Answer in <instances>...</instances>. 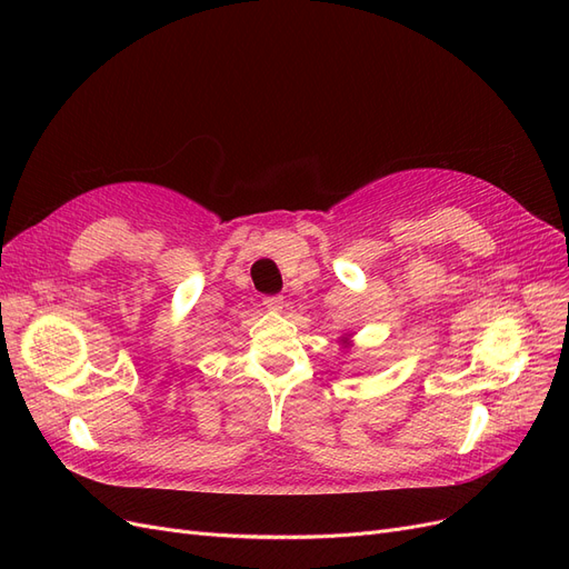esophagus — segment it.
Listing matches in <instances>:
<instances>
[{"mask_svg":"<svg viewBox=\"0 0 569 569\" xmlns=\"http://www.w3.org/2000/svg\"><path fill=\"white\" fill-rule=\"evenodd\" d=\"M269 311H283V298L281 296H269V298H264V302H262Z\"/></svg>","mask_w":569,"mask_h":569,"instance_id":"esophagus-1","label":"esophagus"}]
</instances>
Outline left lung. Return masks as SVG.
Instances as JSON below:
<instances>
[{
  "instance_id": "8db88e82",
  "label": "left lung",
  "mask_w": 569,
  "mask_h": 569,
  "mask_svg": "<svg viewBox=\"0 0 569 569\" xmlns=\"http://www.w3.org/2000/svg\"><path fill=\"white\" fill-rule=\"evenodd\" d=\"M340 345H342V350H352V345H355V342H352V333H350V336H342V338H340Z\"/></svg>"
}]
</instances>
